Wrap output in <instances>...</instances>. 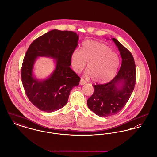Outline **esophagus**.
Returning a JSON list of instances; mask_svg holds the SVG:
<instances>
[{"mask_svg":"<svg viewBox=\"0 0 157 157\" xmlns=\"http://www.w3.org/2000/svg\"><path fill=\"white\" fill-rule=\"evenodd\" d=\"M86 83V81L83 79V78H81V80H80V84H81V85H84V84H85Z\"/></svg>","mask_w":157,"mask_h":157,"instance_id":"obj_1","label":"esophagus"}]
</instances>
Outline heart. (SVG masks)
<instances>
[{
	"label": "heart",
	"instance_id": "1",
	"mask_svg": "<svg viewBox=\"0 0 157 157\" xmlns=\"http://www.w3.org/2000/svg\"><path fill=\"white\" fill-rule=\"evenodd\" d=\"M87 62L86 77L98 82L111 80L119 64L116 53L105 44L93 40L82 42L81 50H75L71 56V66L76 73H80Z\"/></svg>",
	"mask_w": 157,
	"mask_h": 157
}]
</instances>
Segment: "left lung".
I'll return each instance as SVG.
<instances>
[{
	"label": "left lung",
	"mask_w": 157,
	"mask_h": 157,
	"mask_svg": "<svg viewBox=\"0 0 157 157\" xmlns=\"http://www.w3.org/2000/svg\"><path fill=\"white\" fill-rule=\"evenodd\" d=\"M112 41L122 59L119 71L110 82L93 85V94L87 101L90 110L100 117L120 112L130 98L136 82L135 63L131 52L115 38Z\"/></svg>",
	"instance_id": "1"
}]
</instances>
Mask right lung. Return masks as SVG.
Returning a JSON list of instances; mask_svg holds the SVG:
<instances>
[{"label":"right lung","instance_id":"obj_1","mask_svg":"<svg viewBox=\"0 0 157 157\" xmlns=\"http://www.w3.org/2000/svg\"><path fill=\"white\" fill-rule=\"evenodd\" d=\"M78 35L54 29L35 40L27 50L21 68L22 82L29 101L40 110L52 112L64 107L70 91L80 78L70 67L71 56L78 45ZM38 56L56 59V68L50 77L39 81L33 75Z\"/></svg>","mask_w":157,"mask_h":157}]
</instances>
